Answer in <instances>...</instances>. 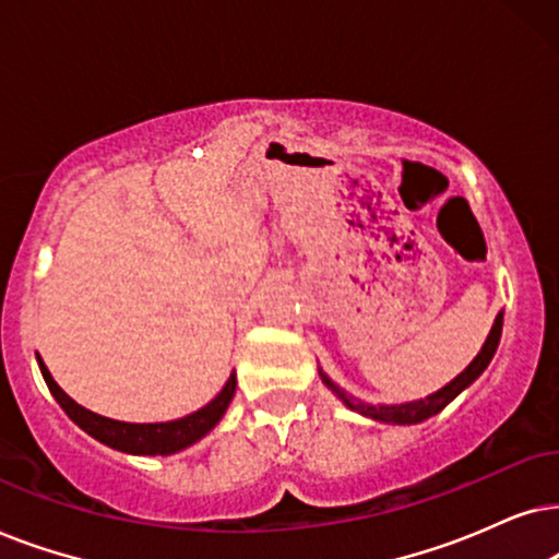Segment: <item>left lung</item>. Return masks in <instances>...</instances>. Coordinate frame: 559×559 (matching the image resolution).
Listing matches in <instances>:
<instances>
[{
    "instance_id": "left-lung-1",
    "label": "left lung",
    "mask_w": 559,
    "mask_h": 559,
    "mask_svg": "<svg viewBox=\"0 0 559 559\" xmlns=\"http://www.w3.org/2000/svg\"><path fill=\"white\" fill-rule=\"evenodd\" d=\"M501 330H503V311H498L496 322H493V326H490L488 337H486V342H483L480 353L473 357L471 366H467L460 376L452 378L448 385H442L440 391L429 393V396H424V399L406 401V404H366V401L349 396L347 391H342L322 368H319V376H322V383L326 385V389H330L334 396L342 401V404H345L347 408H353V412H357V414L370 416V419L385 421V424H419L424 419H429V416L440 414L452 399H457L460 393L467 389V385H471L473 381H478L483 370L488 368V362L493 360L498 342H501Z\"/></svg>"
}]
</instances>
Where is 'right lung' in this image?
<instances>
[{"label": "right lung", "instance_id": "add662e5", "mask_svg": "<svg viewBox=\"0 0 559 559\" xmlns=\"http://www.w3.org/2000/svg\"><path fill=\"white\" fill-rule=\"evenodd\" d=\"M37 366H40V373L46 378L53 399L61 404V408L69 414V419L73 424H79L86 435H92L94 440L107 444V448L130 452V455H174V452L191 448L193 442H199L202 437H206L214 427H217L237 389V376L233 370L217 396H214L206 406L199 408V412L186 414L181 419H174V421L138 424V421L109 419V416L94 414L88 412V408L79 406L76 401H73L69 393L53 381V376H50V370L46 368V362H43L40 355H37Z\"/></svg>", "mask_w": 559, "mask_h": 559}]
</instances>
